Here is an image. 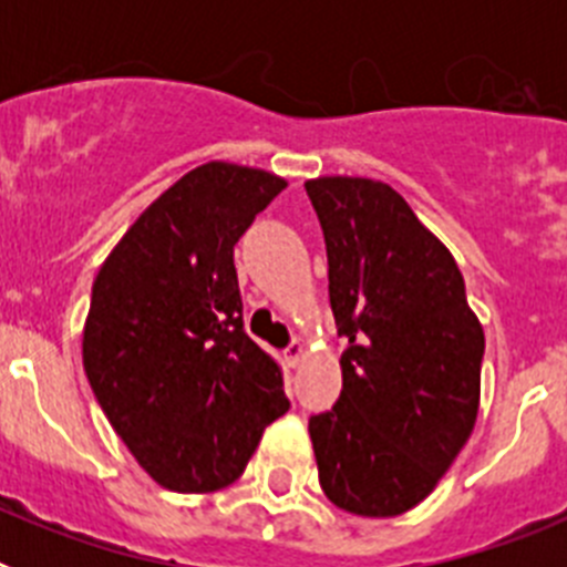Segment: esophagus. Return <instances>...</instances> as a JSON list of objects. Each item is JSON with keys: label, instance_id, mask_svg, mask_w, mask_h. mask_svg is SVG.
I'll return each mask as SVG.
<instances>
[{"label": "esophagus", "instance_id": "1", "mask_svg": "<svg viewBox=\"0 0 567 567\" xmlns=\"http://www.w3.org/2000/svg\"><path fill=\"white\" fill-rule=\"evenodd\" d=\"M303 352H307V349H303V343H300V340H292V343L287 346V349H284V358H287V365H298L300 363V358H303Z\"/></svg>", "mask_w": 567, "mask_h": 567}]
</instances>
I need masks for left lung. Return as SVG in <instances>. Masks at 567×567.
Returning <instances> with one entry per match:
<instances>
[{"label":"left lung","instance_id":"1","mask_svg":"<svg viewBox=\"0 0 567 567\" xmlns=\"http://www.w3.org/2000/svg\"><path fill=\"white\" fill-rule=\"evenodd\" d=\"M329 258L343 392L309 417L320 488L360 517L423 503L471 437L485 334L452 252L372 178L307 182Z\"/></svg>","mask_w":567,"mask_h":567}]
</instances>
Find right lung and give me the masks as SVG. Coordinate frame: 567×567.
I'll use <instances>...</instances> for the list:
<instances>
[{
    "instance_id": "obj_1",
    "label": "right lung",
    "mask_w": 567,
    "mask_h": 567,
    "mask_svg": "<svg viewBox=\"0 0 567 567\" xmlns=\"http://www.w3.org/2000/svg\"><path fill=\"white\" fill-rule=\"evenodd\" d=\"M284 178L209 162L158 195L99 269L84 372L138 465L178 494L227 488L287 414L280 365L244 329L233 249Z\"/></svg>"
}]
</instances>
